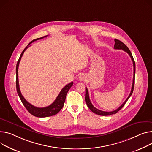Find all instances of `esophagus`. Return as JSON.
<instances>
[{
	"label": "esophagus",
	"instance_id": "obj_1",
	"mask_svg": "<svg viewBox=\"0 0 152 152\" xmlns=\"http://www.w3.org/2000/svg\"><path fill=\"white\" fill-rule=\"evenodd\" d=\"M86 79V77L84 75H81L79 77V80L80 81H83V80H84Z\"/></svg>",
	"mask_w": 152,
	"mask_h": 152
}]
</instances>
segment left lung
<instances>
[{
  "label": "left lung",
  "instance_id": "obj_1",
  "mask_svg": "<svg viewBox=\"0 0 152 152\" xmlns=\"http://www.w3.org/2000/svg\"><path fill=\"white\" fill-rule=\"evenodd\" d=\"M115 41V45H114V49H122L124 50V51L126 52L129 56H130L131 60H132V62H133V68H134V75H133V84H132V87H131V92L128 96V97L126 98V99L124 103L121 105L118 109H117L116 110H113V111H111V112H105V111H102L101 110H99L98 109H96V107H95L93 104H92V103H91L90 100V98H89V95H88V90L86 87V103H87V105L88 106V107L92 111V112L96 114H98V115H112V114H116L117 112H118V111L122 109L124 106L125 104V103H126V102L128 101V99L129 98V97L131 96V95H132L133 94V90H134V77H135V70H136V66H135V62L134 60V58H133V57L132 56V54H131V51L129 50V49H128V48L121 41H120V40L117 39H114Z\"/></svg>",
  "mask_w": 152,
  "mask_h": 152
}]
</instances>
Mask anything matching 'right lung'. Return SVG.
Segmentation results:
<instances>
[{"mask_svg": "<svg viewBox=\"0 0 152 152\" xmlns=\"http://www.w3.org/2000/svg\"><path fill=\"white\" fill-rule=\"evenodd\" d=\"M47 36H45L43 37H41L39 38H37L35 39H34L33 41L31 42H30L29 44L26 46V48L23 50V51L22 52L21 56L19 57V58L18 60V61L16 64V90H17V92L18 94L21 99V101L22 102L23 105L25 106V107L27 109V110L28 111V112L33 115L34 116L37 117H50V116H53L57 114L59 111L62 109L64 105V103L65 101L66 98V95L68 92V90L69 88L72 87L73 85V83L72 82L65 86L62 90L60 91V94L55 99L54 102L48 106L45 107H37L30 103H29L28 102H27L26 99L23 97L22 95L21 91H20L19 88V80H18V67H19V64L20 62V60H21V58L24 53L25 50L29 47L30 46V45L31 44L32 42L36 41L37 39H40L42 38H43L44 37H46Z\"/></svg>", "mask_w": 152, "mask_h": 152, "instance_id": "1", "label": "right lung"}]
</instances>
